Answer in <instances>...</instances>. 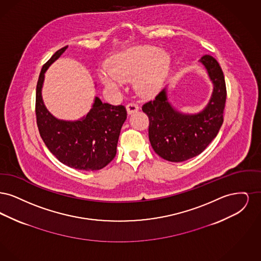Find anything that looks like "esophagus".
Listing matches in <instances>:
<instances>
[{"label": "esophagus", "mask_w": 261, "mask_h": 261, "mask_svg": "<svg viewBox=\"0 0 261 261\" xmlns=\"http://www.w3.org/2000/svg\"><path fill=\"white\" fill-rule=\"evenodd\" d=\"M126 110H127V112H128L129 114H132V113H134V112L139 111V106H138L137 103H135V102H129V103L126 106Z\"/></svg>", "instance_id": "esophagus-1"}]
</instances>
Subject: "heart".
I'll list each match as a JSON object with an SVG mask.
<instances>
[{
    "mask_svg": "<svg viewBox=\"0 0 261 261\" xmlns=\"http://www.w3.org/2000/svg\"><path fill=\"white\" fill-rule=\"evenodd\" d=\"M170 62L168 53L154 46L134 47L114 56L110 62L111 71H100L99 78L107 87L112 89L133 79L139 94L150 96L163 86Z\"/></svg>",
    "mask_w": 261,
    "mask_h": 261,
    "instance_id": "heart-1",
    "label": "heart"
}]
</instances>
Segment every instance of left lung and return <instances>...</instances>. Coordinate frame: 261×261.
Segmentation results:
<instances>
[{
	"label": "left lung",
	"instance_id": "left-lung-1",
	"mask_svg": "<svg viewBox=\"0 0 261 261\" xmlns=\"http://www.w3.org/2000/svg\"><path fill=\"white\" fill-rule=\"evenodd\" d=\"M199 62L213 84L207 106L199 113L188 114L175 110L168 101L167 88L142 110L149 117V139L153 150L168 162H185L199 155L217 136L223 123L226 84L219 63L210 55Z\"/></svg>",
	"mask_w": 261,
	"mask_h": 261
}]
</instances>
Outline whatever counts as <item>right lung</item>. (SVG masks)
<instances>
[{"mask_svg":"<svg viewBox=\"0 0 261 261\" xmlns=\"http://www.w3.org/2000/svg\"><path fill=\"white\" fill-rule=\"evenodd\" d=\"M67 47L57 50L43 65L39 75L35 108L39 133L50 152L63 164L84 171L99 170L116 154L127 112L124 106L102 102L98 97L90 112L79 120H61L47 110L42 98L45 72Z\"/></svg>","mask_w":261,"mask_h":261,"instance_id":"1","label":"right lung"}]
</instances>
